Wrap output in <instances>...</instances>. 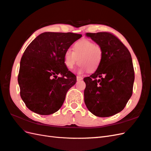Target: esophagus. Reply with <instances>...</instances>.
I'll return each mask as SVG.
<instances>
[{
	"label": "esophagus",
	"mask_w": 151,
	"mask_h": 151,
	"mask_svg": "<svg viewBox=\"0 0 151 151\" xmlns=\"http://www.w3.org/2000/svg\"><path fill=\"white\" fill-rule=\"evenodd\" d=\"M83 79V77L82 76H76V80L77 81H79V80H81Z\"/></svg>",
	"instance_id": "34e87169"
}]
</instances>
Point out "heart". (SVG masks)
Masks as SVG:
<instances>
[{
    "label": "heart",
    "mask_w": 151,
    "mask_h": 151,
    "mask_svg": "<svg viewBox=\"0 0 151 151\" xmlns=\"http://www.w3.org/2000/svg\"><path fill=\"white\" fill-rule=\"evenodd\" d=\"M103 57V50L99 44L83 39L76 42L73 51L68 49L64 52V63L68 69H73L78 63L80 64V73L88 71H96L99 68Z\"/></svg>",
    "instance_id": "1"
}]
</instances>
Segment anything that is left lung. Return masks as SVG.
<instances>
[{
	"label": "left lung",
	"mask_w": 151,
	"mask_h": 151,
	"mask_svg": "<svg viewBox=\"0 0 151 151\" xmlns=\"http://www.w3.org/2000/svg\"><path fill=\"white\" fill-rule=\"evenodd\" d=\"M103 50L99 68L83 78L84 101L99 117H109L124 109L132 94L134 71L130 52L120 40L109 32L87 33Z\"/></svg>",
	"instance_id": "left-lung-1"
}]
</instances>
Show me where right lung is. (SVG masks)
<instances>
[{"mask_svg":"<svg viewBox=\"0 0 151 151\" xmlns=\"http://www.w3.org/2000/svg\"><path fill=\"white\" fill-rule=\"evenodd\" d=\"M81 37L73 33L45 32L27 47L20 60L18 82L21 99L29 110L50 115L62 107L68 91L76 82V76L64 65V55Z\"/></svg>","mask_w":151,"mask_h":151,"instance_id":"obj_1","label":"right lung"}]
</instances>
